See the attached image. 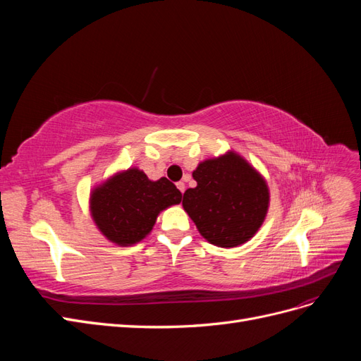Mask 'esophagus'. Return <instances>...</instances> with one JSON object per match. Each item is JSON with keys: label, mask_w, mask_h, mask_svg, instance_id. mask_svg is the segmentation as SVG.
<instances>
[{"label": "esophagus", "mask_w": 361, "mask_h": 361, "mask_svg": "<svg viewBox=\"0 0 361 361\" xmlns=\"http://www.w3.org/2000/svg\"><path fill=\"white\" fill-rule=\"evenodd\" d=\"M176 187L179 188V191H180V192H183V191H185V183H183V182H178V183H176Z\"/></svg>", "instance_id": "1"}]
</instances>
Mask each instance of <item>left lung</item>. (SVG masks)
<instances>
[{"instance_id": "1", "label": "left lung", "mask_w": 361, "mask_h": 361, "mask_svg": "<svg viewBox=\"0 0 361 361\" xmlns=\"http://www.w3.org/2000/svg\"><path fill=\"white\" fill-rule=\"evenodd\" d=\"M192 178L197 187L183 192L182 206L207 243L231 248L255 236L267 216L269 191L243 157L227 152L206 159Z\"/></svg>"}]
</instances>
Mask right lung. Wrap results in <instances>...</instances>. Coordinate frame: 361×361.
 I'll list each match as a JSON object with an SVG mask.
<instances>
[{
	"label": "right lung",
	"instance_id": "obj_1",
	"mask_svg": "<svg viewBox=\"0 0 361 361\" xmlns=\"http://www.w3.org/2000/svg\"><path fill=\"white\" fill-rule=\"evenodd\" d=\"M182 200L167 178L150 180L138 169H128L96 187L90 211L101 233L117 245H133L150 233L161 211Z\"/></svg>",
	"mask_w": 361,
	"mask_h": 361
}]
</instances>
